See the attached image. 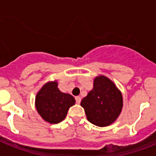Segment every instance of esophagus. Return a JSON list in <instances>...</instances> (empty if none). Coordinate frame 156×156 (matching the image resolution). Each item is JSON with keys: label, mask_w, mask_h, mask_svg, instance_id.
<instances>
[{"label": "esophagus", "mask_w": 156, "mask_h": 156, "mask_svg": "<svg viewBox=\"0 0 156 156\" xmlns=\"http://www.w3.org/2000/svg\"><path fill=\"white\" fill-rule=\"evenodd\" d=\"M75 99H76V102L77 104H80V103L81 98L80 97V96H76V97L75 98Z\"/></svg>", "instance_id": "34e87169"}]
</instances>
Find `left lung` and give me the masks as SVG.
Listing matches in <instances>:
<instances>
[{
  "instance_id": "left-lung-1",
  "label": "left lung",
  "mask_w": 156,
  "mask_h": 156,
  "mask_svg": "<svg viewBox=\"0 0 156 156\" xmlns=\"http://www.w3.org/2000/svg\"><path fill=\"white\" fill-rule=\"evenodd\" d=\"M88 121L98 126L112 124L120 114L122 98L113 82L100 76L94 81V88L81 101Z\"/></svg>"
}]
</instances>
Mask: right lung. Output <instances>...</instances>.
<instances>
[{
	"label": "right lung",
	"mask_w": 156,
	"mask_h": 156,
	"mask_svg": "<svg viewBox=\"0 0 156 156\" xmlns=\"http://www.w3.org/2000/svg\"><path fill=\"white\" fill-rule=\"evenodd\" d=\"M75 102V98L72 95L59 90L56 81L47 83L36 97L38 113L50 123H58L65 119L69 108Z\"/></svg>",
	"instance_id": "add662e5"
}]
</instances>
